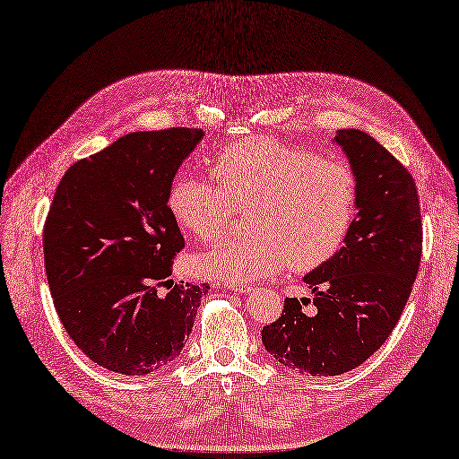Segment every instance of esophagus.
<instances>
[{"instance_id":"34e87169","label":"esophagus","mask_w":459,"mask_h":459,"mask_svg":"<svg viewBox=\"0 0 459 459\" xmlns=\"http://www.w3.org/2000/svg\"><path fill=\"white\" fill-rule=\"evenodd\" d=\"M227 288H229V290H232V291H238V293H249V291H254V290H255L254 286L238 284V282H229V284H227Z\"/></svg>"}]
</instances>
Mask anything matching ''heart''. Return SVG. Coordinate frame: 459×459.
Returning <instances> with one entry per match:
<instances>
[{
  "instance_id": "b5f03b06",
  "label": "heart",
  "mask_w": 459,
  "mask_h": 459,
  "mask_svg": "<svg viewBox=\"0 0 459 459\" xmlns=\"http://www.w3.org/2000/svg\"><path fill=\"white\" fill-rule=\"evenodd\" d=\"M217 185L181 173L168 190V210L185 232L213 240L230 219V204H249L244 238L221 240L195 269L225 282H254L288 263L310 271L343 246L357 215L359 185L342 161L271 137H246L212 160Z\"/></svg>"
}]
</instances>
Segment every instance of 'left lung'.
Segmentation results:
<instances>
[{"label": "left lung", "mask_w": 459, "mask_h": 459, "mask_svg": "<svg viewBox=\"0 0 459 459\" xmlns=\"http://www.w3.org/2000/svg\"><path fill=\"white\" fill-rule=\"evenodd\" d=\"M333 143L357 177V219L337 254L303 276L313 299L286 298L282 315L261 332L280 364L324 377L354 369L387 342L423 240L416 183L401 161L360 129H337Z\"/></svg>", "instance_id": "obj_1"}]
</instances>
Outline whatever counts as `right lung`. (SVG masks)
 I'll return each mask as SVG.
<instances>
[{
  "label": "right lung",
  "mask_w": 459,
  "mask_h": 459,
  "mask_svg": "<svg viewBox=\"0 0 459 459\" xmlns=\"http://www.w3.org/2000/svg\"><path fill=\"white\" fill-rule=\"evenodd\" d=\"M202 139L190 127L127 133L56 186L43 229L53 303L72 342L110 372L146 376L179 357L210 290L169 280L185 238L168 190Z\"/></svg>",
  "instance_id": "right-lung-1"
}]
</instances>
